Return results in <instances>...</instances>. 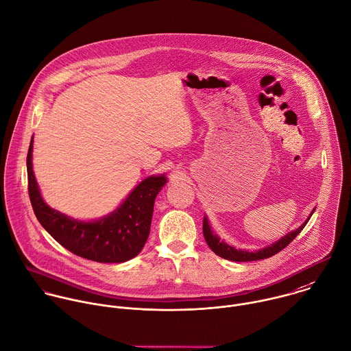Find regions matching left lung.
I'll use <instances>...</instances> for the list:
<instances>
[{"label":"left lung","mask_w":351,"mask_h":351,"mask_svg":"<svg viewBox=\"0 0 351 351\" xmlns=\"http://www.w3.org/2000/svg\"><path fill=\"white\" fill-rule=\"evenodd\" d=\"M313 213H315V208L309 214L308 219L298 229H295V230L283 235L276 242H274V243H271V245H268L265 247H261L258 250H253V252L243 250V249H237V247H234L232 245L226 243L225 241H222L217 234L214 233V230H213L207 217H204V221H203V234H204V238H206V242L208 243V246L218 256H221V257H223L226 260H232V261H254V260H261V258L271 257V256L276 254L278 252H280L283 247H286L298 234L301 233V230L305 228V225L308 223V221L311 219Z\"/></svg>","instance_id":"obj_1"}]
</instances>
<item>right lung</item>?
<instances>
[{
	"label": "right lung",
	"instance_id": "right-lung-1",
	"mask_svg": "<svg viewBox=\"0 0 351 351\" xmlns=\"http://www.w3.org/2000/svg\"><path fill=\"white\" fill-rule=\"evenodd\" d=\"M32 144L34 136L27 154L28 195L45 230L69 252L93 261L123 263L137 256L149 235L154 203L167 182L166 174L144 178L110 214L79 221L45 203L32 170Z\"/></svg>",
	"mask_w": 351,
	"mask_h": 351
}]
</instances>
